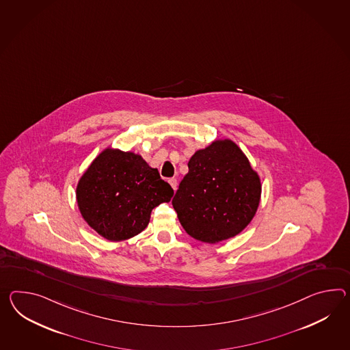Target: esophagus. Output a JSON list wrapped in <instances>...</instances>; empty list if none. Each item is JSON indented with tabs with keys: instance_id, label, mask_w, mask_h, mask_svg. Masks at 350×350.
Listing matches in <instances>:
<instances>
[{
	"instance_id": "34e87169",
	"label": "esophagus",
	"mask_w": 350,
	"mask_h": 350,
	"mask_svg": "<svg viewBox=\"0 0 350 350\" xmlns=\"http://www.w3.org/2000/svg\"><path fill=\"white\" fill-rule=\"evenodd\" d=\"M168 182H170V185H171L172 188L176 191V189H177V179L171 178L170 180H168Z\"/></svg>"
}]
</instances>
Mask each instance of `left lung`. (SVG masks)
<instances>
[{"label":"left lung","mask_w":350,"mask_h":350,"mask_svg":"<svg viewBox=\"0 0 350 350\" xmlns=\"http://www.w3.org/2000/svg\"><path fill=\"white\" fill-rule=\"evenodd\" d=\"M262 183L231 139H216L189 158L172 204L189 237L216 244L247 228L260 204Z\"/></svg>","instance_id":"1"}]
</instances>
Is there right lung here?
I'll list each match as a JSON object with an SVG mask.
<instances>
[{
    "label": "right lung",
    "instance_id": "obj_1",
    "mask_svg": "<svg viewBox=\"0 0 350 350\" xmlns=\"http://www.w3.org/2000/svg\"><path fill=\"white\" fill-rule=\"evenodd\" d=\"M171 186L140 154L111 146L103 149L81 176L78 210L88 226L110 241L140 234L154 207L170 202Z\"/></svg>",
    "mask_w": 350,
    "mask_h": 350
}]
</instances>
